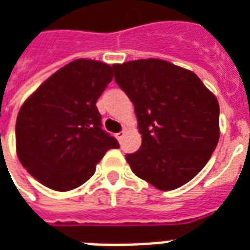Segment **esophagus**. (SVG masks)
Segmentation results:
<instances>
[{"label":"esophagus","mask_w":250,"mask_h":250,"mask_svg":"<svg viewBox=\"0 0 250 250\" xmlns=\"http://www.w3.org/2000/svg\"><path fill=\"white\" fill-rule=\"evenodd\" d=\"M116 139L119 140V142H122V139H123V136H125V131H122V132H118V134L115 135Z\"/></svg>","instance_id":"obj_1"}]
</instances>
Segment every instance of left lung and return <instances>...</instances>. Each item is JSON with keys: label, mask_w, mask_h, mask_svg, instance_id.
I'll return each mask as SVG.
<instances>
[{"label": "left lung", "mask_w": 250, "mask_h": 250, "mask_svg": "<svg viewBox=\"0 0 250 250\" xmlns=\"http://www.w3.org/2000/svg\"><path fill=\"white\" fill-rule=\"evenodd\" d=\"M112 67L134 103L142 135L140 148L125 155L132 172L160 191L184 186L204 168L219 142L216 97L191 70L163 59Z\"/></svg>", "instance_id": "8db88e82"}]
</instances>
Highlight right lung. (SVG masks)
<instances>
[{"label": "right lung", "instance_id": "1", "mask_svg": "<svg viewBox=\"0 0 250 250\" xmlns=\"http://www.w3.org/2000/svg\"><path fill=\"white\" fill-rule=\"evenodd\" d=\"M112 67L75 59L59 68L21 106L16 122L20 162L31 176L54 191L78 188L119 143L102 130L95 103L112 79Z\"/></svg>", "mask_w": 250, "mask_h": 250}]
</instances>
